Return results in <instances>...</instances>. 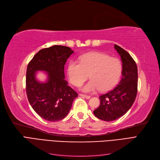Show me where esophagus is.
Segmentation results:
<instances>
[{
    "instance_id": "1",
    "label": "esophagus",
    "mask_w": 160,
    "mask_h": 160,
    "mask_svg": "<svg viewBox=\"0 0 160 160\" xmlns=\"http://www.w3.org/2000/svg\"><path fill=\"white\" fill-rule=\"evenodd\" d=\"M79 96H81V97H83V98H85V99H89L91 97L89 96V95H84V94H81V93H79Z\"/></svg>"
}]
</instances>
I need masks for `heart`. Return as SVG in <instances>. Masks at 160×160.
Wrapping results in <instances>:
<instances>
[{"label": "heart", "mask_w": 160, "mask_h": 160, "mask_svg": "<svg viewBox=\"0 0 160 160\" xmlns=\"http://www.w3.org/2000/svg\"><path fill=\"white\" fill-rule=\"evenodd\" d=\"M122 71V65L119 59L101 52L82 55L79 62L71 61L67 68L69 81L75 86L82 85L89 75L91 81L81 88L87 93L111 89L118 83Z\"/></svg>", "instance_id": "1"}]
</instances>
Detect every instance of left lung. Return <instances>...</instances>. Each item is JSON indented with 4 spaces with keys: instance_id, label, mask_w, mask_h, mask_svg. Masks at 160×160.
<instances>
[{
    "instance_id": "1",
    "label": "left lung",
    "mask_w": 160,
    "mask_h": 160,
    "mask_svg": "<svg viewBox=\"0 0 160 160\" xmlns=\"http://www.w3.org/2000/svg\"><path fill=\"white\" fill-rule=\"evenodd\" d=\"M122 61V78L119 85L99 97L100 105L94 110L97 118L111 122L126 113L134 103L138 93V67L129 53L115 45Z\"/></svg>"
}]
</instances>
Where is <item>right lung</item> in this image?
<instances>
[{
    "instance_id": "obj_1",
    "label": "right lung",
    "mask_w": 160,
    "mask_h": 160,
    "mask_svg": "<svg viewBox=\"0 0 160 160\" xmlns=\"http://www.w3.org/2000/svg\"><path fill=\"white\" fill-rule=\"evenodd\" d=\"M74 52L71 48L53 45L38 51L28 64L26 91L32 109L43 119L57 122L64 119L77 98L75 92L64 79V67ZM38 70L46 72L48 80L41 83L36 78Z\"/></svg>"
}]
</instances>
